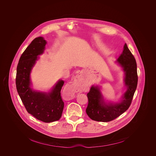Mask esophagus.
<instances>
[{"mask_svg":"<svg viewBox=\"0 0 156 156\" xmlns=\"http://www.w3.org/2000/svg\"><path fill=\"white\" fill-rule=\"evenodd\" d=\"M80 79V74H77L74 79V81L72 82L71 83H70V84L68 85V87H67V89H70L71 90L73 91V92H76L78 90V88H77V83L79 82Z\"/></svg>","mask_w":156,"mask_h":156,"instance_id":"34e87169","label":"esophagus"}]
</instances>
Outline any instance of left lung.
<instances>
[{
    "mask_svg": "<svg viewBox=\"0 0 156 156\" xmlns=\"http://www.w3.org/2000/svg\"><path fill=\"white\" fill-rule=\"evenodd\" d=\"M118 62L125 71V83L127 90L124 94L122 101L115 105H106L97 87H92L87 94L88 105L86 112L89 118L96 121L109 122L119 116L126 111L131 105L134 94L137 88L138 76L137 64L133 54L126 44Z\"/></svg>",
    "mask_w": 156,
    "mask_h": 156,
    "instance_id": "1",
    "label": "left lung"
}]
</instances>
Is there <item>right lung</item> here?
<instances>
[{"label":"right lung","instance_id":"obj_1","mask_svg":"<svg viewBox=\"0 0 156 156\" xmlns=\"http://www.w3.org/2000/svg\"><path fill=\"white\" fill-rule=\"evenodd\" d=\"M46 41L43 37L35 38L23 53L17 67L16 84L17 92L27 112L44 122L59 120L64 107L61 90L64 81H59L48 94L33 91L30 88V73L38 58L43 53Z\"/></svg>","mask_w":156,"mask_h":156}]
</instances>
